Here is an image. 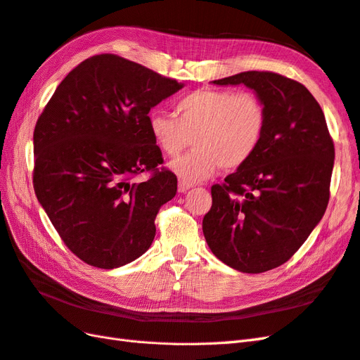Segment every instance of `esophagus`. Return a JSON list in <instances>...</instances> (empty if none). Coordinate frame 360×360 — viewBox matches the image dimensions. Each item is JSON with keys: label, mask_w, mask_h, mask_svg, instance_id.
<instances>
[{"label": "esophagus", "mask_w": 360, "mask_h": 360, "mask_svg": "<svg viewBox=\"0 0 360 360\" xmlns=\"http://www.w3.org/2000/svg\"><path fill=\"white\" fill-rule=\"evenodd\" d=\"M193 186L192 183H188V181H183V180H179V192H181V193H184L186 191H189L191 188Z\"/></svg>", "instance_id": "obj_1"}]
</instances>
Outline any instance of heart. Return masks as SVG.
<instances>
[{"instance_id":"1","label":"heart","mask_w":360,"mask_h":360,"mask_svg":"<svg viewBox=\"0 0 360 360\" xmlns=\"http://www.w3.org/2000/svg\"><path fill=\"white\" fill-rule=\"evenodd\" d=\"M148 130L163 155L174 158L168 168L188 183L213 176L214 171L236 169L254 156L266 130L264 105L252 93L201 89L174 105V117L159 111L148 115Z\"/></svg>"}]
</instances>
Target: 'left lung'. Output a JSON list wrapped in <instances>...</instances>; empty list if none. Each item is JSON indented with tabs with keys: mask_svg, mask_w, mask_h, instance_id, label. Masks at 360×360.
I'll return each mask as SVG.
<instances>
[{
	"mask_svg": "<svg viewBox=\"0 0 360 360\" xmlns=\"http://www.w3.org/2000/svg\"><path fill=\"white\" fill-rule=\"evenodd\" d=\"M213 84L254 90L264 105L266 130L254 156L212 188L202 233L222 263L261 274L288 261L321 221L333 141L319 102L297 81L252 70Z\"/></svg>",
	"mask_w": 360,
	"mask_h": 360,
	"instance_id": "8db88e82",
	"label": "left lung"
}]
</instances>
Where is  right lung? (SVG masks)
I'll return each mask as SVG.
<instances>
[{
    "instance_id": "1",
    "label": "right lung",
    "mask_w": 360,
    "mask_h": 360,
    "mask_svg": "<svg viewBox=\"0 0 360 360\" xmlns=\"http://www.w3.org/2000/svg\"><path fill=\"white\" fill-rule=\"evenodd\" d=\"M184 84L102 53L57 86L34 129V192L72 252L117 269L153 243L155 217L176 197L177 179L159 169L162 151L148 112ZM154 172L146 182L131 179Z\"/></svg>"
}]
</instances>
